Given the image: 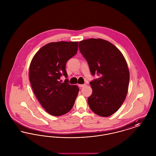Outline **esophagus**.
<instances>
[{"label":"esophagus","mask_w":156,"mask_h":156,"mask_svg":"<svg viewBox=\"0 0 156 156\" xmlns=\"http://www.w3.org/2000/svg\"><path fill=\"white\" fill-rule=\"evenodd\" d=\"M85 85H86V83H84V84H80V85H78V86H79L80 87H81V88H82V87H84Z\"/></svg>","instance_id":"1"}]
</instances>
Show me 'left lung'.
Listing matches in <instances>:
<instances>
[{
  "instance_id": "obj_1",
  "label": "left lung",
  "mask_w": 156,
  "mask_h": 156,
  "mask_svg": "<svg viewBox=\"0 0 156 156\" xmlns=\"http://www.w3.org/2000/svg\"><path fill=\"white\" fill-rule=\"evenodd\" d=\"M79 49L92 75H100L90 82L89 108L99 116H110L119 109L127 94L130 75L126 59L116 46L101 38L81 41Z\"/></svg>"
}]
</instances>
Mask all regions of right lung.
I'll return each instance as SVG.
<instances>
[{"label": "right lung", "mask_w": 156, "mask_h": 156, "mask_svg": "<svg viewBox=\"0 0 156 156\" xmlns=\"http://www.w3.org/2000/svg\"><path fill=\"white\" fill-rule=\"evenodd\" d=\"M78 41L52 42L42 47L34 55L29 67V80L33 90L45 111L55 116L66 114L73 108L79 88L61 83L67 78V61L77 53Z\"/></svg>", "instance_id": "1"}]
</instances>
